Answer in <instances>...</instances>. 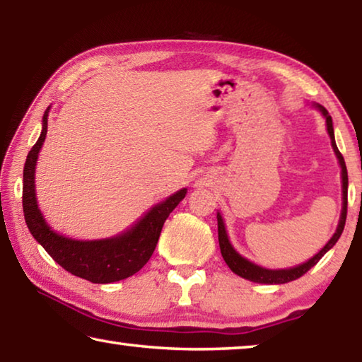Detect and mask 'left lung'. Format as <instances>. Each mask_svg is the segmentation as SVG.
I'll return each mask as SVG.
<instances>
[{"label":"left lung","instance_id":"obj_1","mask_svg":"<svg viewBox=\"0 0 362 362\" xmlns=\"http://www.w3.org/2000/svg\"><path fill=\"white\" fill-rule=\"evenodd\" d=\"M320 112L322 113L324 118H326V126H327V132L330 137V144H332V148L337 155V159H339L340 168H341V193H343V204H341V214H340V222L339 226H337V231L334 233V236L330 238L329 243L324 246L320 252H317L315 257H311L308 262L302 263V265L292 267V268H284V269H268L255 265V263L249 262L247 259H244L243 255H240L235 250V247L231 246V243L228 240V235H226L225 230V223L223 218L220 214H217V225H218V244H220V252H222V257L226 265L230 267V269L238 276H241L244 279L252 281V283H260V284H284V283H291V281L297 279L300 276L308 272L310 268H313L317 262L321 260V257L327 252L329 249H332L335 246V243L339 241V238L341 235L343 228H345V222H346V206H348V173H346V166H345V159H343L341 153L337 148L335 144V137H334V127H332V118L326 108L320 103L315 105Z\"/></svg>","mask_w":362,"mask_h":362}]
</instances>
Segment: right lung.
<instances>
[{
	"label": "right lung",
	"instance_id": "1",
	"mask_svg": "<svg viewBox=\"0 0 362 362\" xmlns=\"http://www.w3.org/2000/svg\"><path fill=\"white\" fill-rule=\"evenodd\" d=\"M49 108L51 107H47L42 116L41 136L30 150L23 168L22 204L28 230L60 267L78 278L95 284H108L129 278L150 260L164 222L175 206L185 198L187 188H182L180 192L169 196L166 201L153 206L136 225L118 236L79 241L59 235L42 217L35 193V168L38 153L46 139Z\"/></svg>",
	"mask_w": 362,
	"mask_h": 362
}]
</instances>
